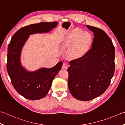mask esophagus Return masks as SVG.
Returning <instances> with one entry per match:
<instances>
[{"label":"esophagus","instance_id":"esophagus-1","mask_svg":"<svg viewBox=\"0 0 125 125\" xmlns=\"http://www.w3.org/2000/svg\"><path fill=\"white\" fill-rule=\"evenodd\" d=\"M62 69H67L68 68V65L67 64H66V63H64L62 65Z\"/></svg>","mask_w":125,"mask_h":125}]
</instances>
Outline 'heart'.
<instances>
[{
	"instance_id": "obj_1",
	"label": "heart",
	"mask_w": 125,
	"mask_h": 125,
	"mask_svg": "<svg viewBox=\"0 0 125 125\" xmlns=\"http://www.w3.org/2000/svg\"><path fill=\"white\" fill-rule=\"evenodd\" d=\"M92 42L90 33L83 31L80 28H75L67 34L63 39L62 44L69 49V55L73 60H78L84 56L89 50Z\"/></svg>"
}]
</instances>
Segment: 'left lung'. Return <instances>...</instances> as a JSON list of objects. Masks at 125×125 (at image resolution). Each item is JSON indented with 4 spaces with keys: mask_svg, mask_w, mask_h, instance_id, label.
I'll return each instance as SVG.
<instances>
[{
    "mask_svg": "<svg viewBox=\"0 0 125 125\" xmlns=\"http://www.w3.org/2000/svg\"><path fill=\"white\" fill-rule=\"evenodd\" d=\"M94 32L92 47L81 58L70 61L68 88L75 98L94 99L108 88L115 71V47L102 29L87 25Z\"/></svg>",
    "mask_w": 125,
    "mask_h": 125,
    "instance_id": "8db88e82",
    "label": "left lung"
}]
</instances>
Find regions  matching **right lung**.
Masks as SVG:
<instances>
[{"label":"right lung","mask_w":125,"mask_h":125,"mask_svg":"<svg viewBox=\"0 0 125 125\" xmlns=\"http://www.w3.org/2000/svg\"><path fill=\"white\" fill-rule=\"evenodd\" d=\"M57 22H41L22 27L12 36L8 45L7 70L13 87L25 98L30 100L42 99L48 94L55 77L61 69L60 61L51 68H42L29 72L22 66L21 53L29 35L50 31L57 26Z\"/></svg>","instance_id":"obj_1"}]
</instances>
